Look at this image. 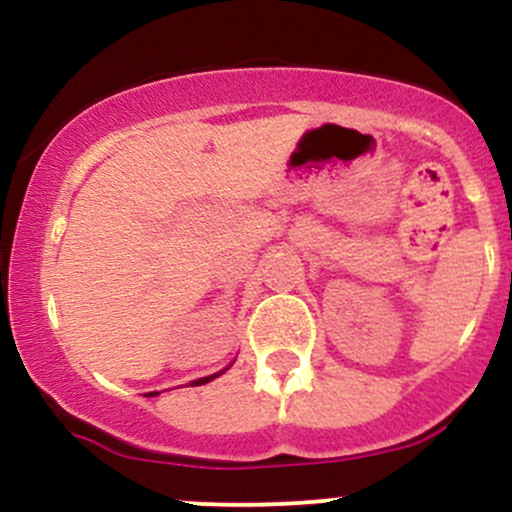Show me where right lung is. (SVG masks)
Returning <instances> with one entry per match:
<instances>
[{
	"instance_id": "obj_1",
	"label": "right lung",
	"mask_w": 512,
	"mask_h": 512,
	"mask_svg": "<svg viewBox=\"0 0 512 512\" xmlns=\"http://www.w3.org/2000/svg\"><path fill=\"white\" fill-rule=\"evenodd\" d=\"M216 375H209V378H202V380H195V383L192 385H204V383H209V380H214ZM151 395H156V392H151Z\"/></svg>"
}]
</instances>
